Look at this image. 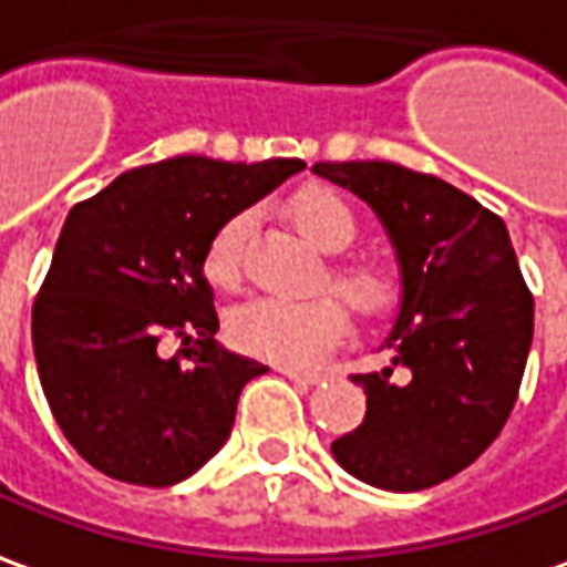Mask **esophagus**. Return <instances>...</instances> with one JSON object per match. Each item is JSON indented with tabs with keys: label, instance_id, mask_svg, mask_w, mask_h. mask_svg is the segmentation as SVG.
Returning <instances> with one entry per match:
<instances>
[{
	"label": "esophagus",
	"instance_id": "esophagus-1",
	"mask_svg": "<svg viewBox=\"0 0 567 567\" xmlns=\"http://www.w3.org/2000/svg\"><path fill=\"white\" fill-rule=\"evenodd\" d=\"M280 373L290 377L292 382H299V385H318V382L327 380V373H321V370H302V367H280Z\"/></svg>",
	"mask_w": 567,
	"mask_h": 567
}]
</instances>
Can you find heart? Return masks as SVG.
Returning <instances> with one entry per match:
<instances>
[{
    "mask_svg": "<svg viewBox=\"0 0 567 567\" xmlns=\"http://www.w3.org/2000/svg\"><path fill=\"white\" fill-rule=\"evenodd\" d=\"M292 218L308 234V240L327 252L346 249L358 234V218L349 203L323 187L299 194L292 200ZM246 225H249L246 213L225 218L206 246L203 275L218 290H231L240 280V246H244ZM330 284L364 318H382L398 299L392 271L373 259L336 261L330 268ZM228 333L244 351L277 364H315L349 333V311L333 296H308V299L259 296L228 318Z\"/></svg>",
    "mask_w": 567,
    "mask_h": 567,
    "instance_id": "1",
    "label": "heart"
}]
</instances>
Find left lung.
<instances>
[{
  "label": "left lung",
  "instance_id": "obj_1",
  "mask_svg": "<svg viewBox=\"0 0 567 567\" xmlns=\"http://www.w3.org/2000/svg\"><path fill=\"white\" fill-rule=\"evenodd\" d=\"M315 172L370 203L404 287L382 346L392 364L351 377L367 416L333 441V456L382 491L441 485L494 444L528 364L534 296L509 231L460 187L398 163H315Z\"/></svg>",
  "mask_w": 567,
  "mask_h": 567
}]
</instances>
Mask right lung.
<instances>
[{"mask_svg":"<svg viewBox=\"0 0 567 567\" xmlns=\"http://www.w3.org/2000/svg\"><path fill=\"white\" fill-rule=\"evenodd\" d=\"M302 169L172 157L70 209L33 302V354L64 439L97 472L169 487L228 441L237 398L268 367L216 342L203 256L225 218ZM169 332L183 349L166 359Z\"/></svg>","mask_w":567,"mask_h":567,"instance_id":"obj_1","label":"right lung"}]
</instances>
